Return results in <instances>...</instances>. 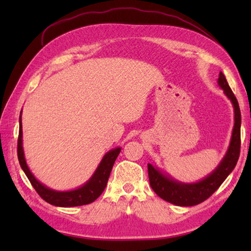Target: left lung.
<instances>
[{"mask_svg":"<svg viewBox=\"0 0 251 251\" xmlns=\"http://www.w3.org/2000/svg\"><path fill=\"white\" fill-rule=\"evenodd\" d=\"M219 87L224 91L225 95L231 101L235 113V123L231 133L230 143L224 158L219 165L209 175L196 182H181L174 179L167 174L160 171L158 167L148 164V177L152 190L158 196L176 206H195L209 198L219 186L223 184L233 168H235L240 152V126L241 114L236 96L233 95L231 88L229 87L225 75L220 72L218 78Z\"/></svg>","mask_w":251,"mask_h":251,"instance_id":"1","label":"left lung"}]
</instances>
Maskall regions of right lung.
Listing matches in <instances>:
<instances>
[{
  "label": "right lung",
  "instance_id": "add662e5",
  "mask_svg": "<svg viewBox=\"0 0 251 251\" xmlns=\"http://www.w3.org/2000/svg\"><path fill=\"white\" fill-rule=\"evenodd\" d=\"M22 115V110H21ZM20 115V130H19V139H18V157L21 167H22L25 175L31 181L34 189L37 194L44 199L45 201L53 206L57 207H76L91 203L99 198L101 193L104 192L106 185H107L108 177L112 172L113 165L115 163L117 156L121 152V147H116L106 152L100 163L97 166L96 171L93 174L92 177L84 185L79 186L78 188L66 190V192H59L48 186L42 184L37 180L26 164L23 150V131H22V116Z\"/></svg>",
  "mask_w": 251,
  "mask_h": 251
}]
</instances>
